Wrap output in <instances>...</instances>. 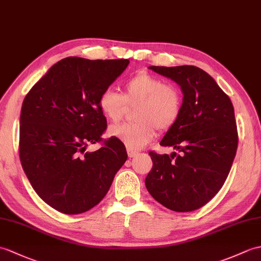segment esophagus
<instances>
[{"label": "esophagus", "instance_id": "obj_1", "mask_svg": "<svg viewBox=\"0 0 261 261\" xmlns=\"http://www.w3.org/2000/svg\"><path fill=\"white\" fill-rule=\"evenodd\" d=\"M138 151H135V150H131V149H128V155L129 158H135V156L138 155Z\"/></svg>", "mask_w": 261, "mask_h": 261}]
</instances>
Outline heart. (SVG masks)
I'll return each instance as SVG.
<instances>
[{
  "instance_id": "obj_1",
  "label": "heart",
  "mask_w": 261,
  "mask_h": 261,
  "mask_svg": "<svg viewBox=\"0 0 261 261\" xmlns=\"http://www.w3.org/2000/svg\"><path fill=\"white\" fill-rule=\"evenodd\" d=\"M126 105L138 106L133 113L136 122L112 126L109 135L128 149L139 150L155 137L156 128L167 131L175 123L182 109V95L177 87L141 72L124 83L122 94L111 88L100 94L99 108L111 123L123 118Z\"/></svg>"
}]
</instances>
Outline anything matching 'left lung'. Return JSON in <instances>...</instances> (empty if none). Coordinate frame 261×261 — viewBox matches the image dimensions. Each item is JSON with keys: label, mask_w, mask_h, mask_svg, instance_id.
I'll return each mask as SVG.
<instances>
[{"label": "left lung", "mask_w": 261, "mask_h": 261, "mask_svg": "<svg viewBox=\"0 0 261 261\" xmlns=\"http://www.w3.org/2000/svg\"><path fill=\"white\" fill-rule=\"evenodd\" d=\"M178 84L182 109L160 142L172 152H149L152 169L145 187L166 208L188 213L201 208L225 184L238 147L231 100L207 72L193 65L149 66Z\"/></svg>", "instance_id": "obj_1"}]
</instances>
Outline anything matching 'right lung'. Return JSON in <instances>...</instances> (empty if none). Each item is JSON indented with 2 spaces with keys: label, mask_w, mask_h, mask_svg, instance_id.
<instances>
[{
  "label": "right lung",
  "mask_w": 261,
  "mask_h": 261,
  "mask_svg": "<svg viewBox=\"0 0 261 261\" xmlns=\"http://www.w3.org/2000/svg\"><path fill=\"white\" fill-rule=\"evenodd\" d=\"M128 64L124 59L65 58L23 100L21 165L39 197L60 213L77 215L98 204L128 158L113 137L99 150L87 151L107 129L100 94Z\"/></svg>",
  "instance_id": "obj_1"
}]
</instances>
